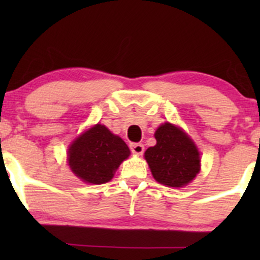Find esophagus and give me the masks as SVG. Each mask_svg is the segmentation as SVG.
Here are the masks:
<instances>
[{
  "mask_svg": "<svg viewBox=\"0 0 260 260\" xmlns=\"http://www.w3.org/2000/svg\"><path fill=\"white\" fill-rule=\"evenodd\" d=\"M131 151L136 155H142L144 153V145L140 144V143H132L131 144Z\"/></svg>",
  "mask_w": 260,
  "mask_h": 260,
  "instance_id": "34e87169",
  "label": "esophagus"
}]
</instances>
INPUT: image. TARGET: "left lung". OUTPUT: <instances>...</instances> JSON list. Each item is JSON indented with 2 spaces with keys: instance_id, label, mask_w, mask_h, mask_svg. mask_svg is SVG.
<instances>
[{
  "instance_id": "8db88e82",
  "label": "left lung",
  "mask_w": 260,
  "mask_h": 260,
  "mask_svg": "<svg viewBox=\"0 0 260 260\" xmlns=\"http://www.w3.org/2000/svg\"><path fill=\"white\" fill-rule=\"evenodd\" d=\"M156 144L147 149L144 157L155 181L180 188L192 182L201 171V156L189 136L175 124H161L155 132Z\"/></svg>"
}]
</instances>
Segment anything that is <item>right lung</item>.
I'll return each instance as SVG.
<instances>
[{
	"label": "right lung",
	"mask_w": 260,
	"mask_h": 260,
	"mask_svg": "<svg viewBox=\"0 0 260 260\" xmlns=\"http://www.w3.org/2000/svg\"><path fill=\"white\" fill-rule=\"evenodd\" d=\"M129 154L122 138L98 123L73 140L68 149V165L85 183L103 184L111 181Z\"/></svg>",
	"instance_id": "add662e5"
}]
</instances>
